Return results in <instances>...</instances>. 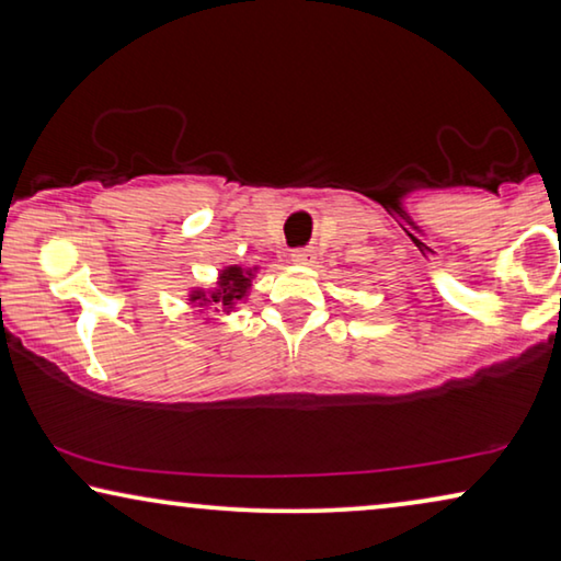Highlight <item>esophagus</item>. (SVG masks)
Segmentation results:
<instances>
[{
  "label": "esophagus",
  "mask_w": 561,
  "mask_h": 561,
  "mask_svg": "<svg viewBox=\"0 0 561 561\" xmlns=\"http://www.w3.org/2000/svg\"><path fill=\"white\" fill-rule=\"evenodd\" d=\"M291 262L302 264V266H310V264L314 262V251H312V249H297V251H291Z\"/></svg>",
  "instance_id": "esophagus-1"
}]
</instances>
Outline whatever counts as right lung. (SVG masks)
I'll return each mask as SVG.
<instances>
[{"label": "right lung", "instance_id": "obj_1", "mask_svg": "<svg viewBox=\"0 0 561 561\" xmlns=\"http://www.w3.org/2000/svg\"><path fill=\"white\" fill-rule=\"evenodd\" d=\"M259 266H241V264H231L226 270H220L216 287L210 289H201L195 287L191 295V302L195 307H208L216 305V312L224 310L226 314L236 310V305H241L243 299L249 297L251 289V279L256 277Z\"/></svg>", "mask_w": 561, "mask_h": 561}]
</instances>
